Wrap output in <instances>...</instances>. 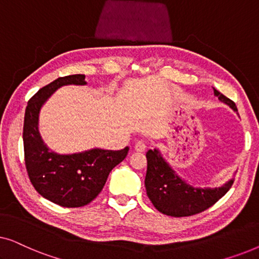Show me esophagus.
<instances>
[{
	"instance_id": "esophagus-1",
	"label": "esophagus",
	"mask_w": 259,
	"mask_h": 259,
	"mask_svg": "<svg viewBox=\"0 0 259 259\" xmlns=\"http://www.w3.org/2000/svg\"><path fill=\"white\" fill-rule=\"evenodd\" d=\"M134 150H136L137 152H144L145 150H146V144L141 140L137 141V143L134 144Z\"/></svg>"
}]
</instances>
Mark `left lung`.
Wrapping results in <instances>:
<instances>
[{"label": "left lung", "mask_w": 259, "mask_h": 259, "mask_svg": "<svg viewBox=\"0 0 259 259\" xmlns=\"http://www.w3.org/2000/svg\"><path fill=\"white\" fill-rule=\"evenodd\" d=\"M222 102L237 112L236 104L213 88ZM145 187L147 197L161 213L171 217H189L200 213L217 203L231 189L233 179L221 187H197L187 184L173 171L157 148L148 150Z\"/></svg>", "instance_id": "left-lung-1"}]
</instances>
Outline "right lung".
<instances>
[{
	"label": "right lung",
	"instance_id": "obj_1",
	"mask_svg": "<svg viewBox=\"0 0 259 259\" xmlns=\"http://www.w3.org/2000/svg\"><path fill=\"white\" fill-rule=\"evenodd\" d=\"M66 84H86L84 75L59 77L28 101L23 122L24 162L30 183L42 197L63 207H81L98 197L109 172L126 158L128 147L120 151L93 148L74 154L49 150L38 133V113L47 99Z\"/></svg>",
	"mask_w": 259,
	"mask_h": 259
}]
</instances>
